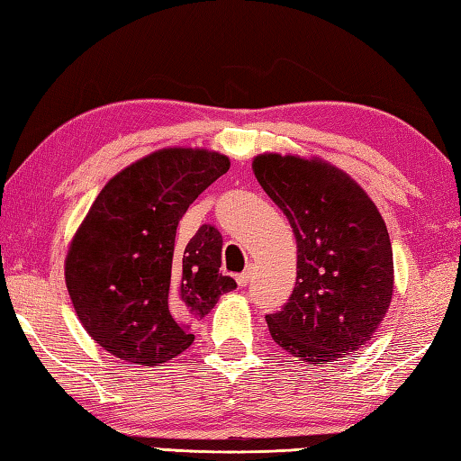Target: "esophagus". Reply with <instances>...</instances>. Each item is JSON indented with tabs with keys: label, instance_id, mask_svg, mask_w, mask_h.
Returning a JSON list of instances; mask_svg holds the SVG:
<instances>
[{
	"label": "esophagus",
	"instance_id": "1",
	"mask_svg": "<svg viewBox=\"0 0 461 461\" xmlns=\"http://www.w3.org/2000/svg\"><path fill=\"white\" fill-rule=\"evenodd\" d=\"M251 277H254V269L248 267L246 272H241V274H240L236 279H238V284L243 287V285H248V284L251 282Z\"/></svg>",
	"mask_w": 461,
	"mask_h": 461
}]
</instances>
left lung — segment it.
Segmentation results:
<instances>
[{"instance_id": "obj_1", "label": "left lung", "mask_w": 461, "mask_h": 461, "mask_svg": "<svg viewBox=\"0 0 461 461\" xmlns=\"http://www.w3.org/2000/svg\"><path fill=\"white\" fill-rule=\"evenodd\" d=\"M251 167L297 243L294 294L282 312L266 315L274 341L308 364L357 354L393 295L382 213L362 185L320 158L261 153Z\"/></svg>"}]
</instances>
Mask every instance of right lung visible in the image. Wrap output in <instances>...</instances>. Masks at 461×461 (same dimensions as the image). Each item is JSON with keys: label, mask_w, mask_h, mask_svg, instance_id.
<instances>
[{"label": "right lung", "mask_w": 461, "mask_h": 461, "mask_svg": "<svg viewBox=\"0 0 461 461\" xmlns=\"http://www.w3.org/2000/svg\"><path fill=\"white\" fill-rule=\"evenodd\" d=\"M230 169L200 148H164L122 169L89 207L66 256L81 326L130 364L158 366L194 344L189 323L236 290L220 274L221 236L202 225L182 249L176 231L197 195Z\"/></svg>", "instance_id": "add662e5"}]
</instances>
